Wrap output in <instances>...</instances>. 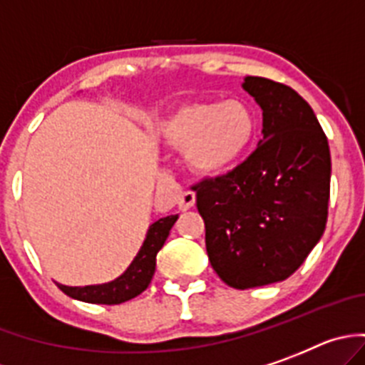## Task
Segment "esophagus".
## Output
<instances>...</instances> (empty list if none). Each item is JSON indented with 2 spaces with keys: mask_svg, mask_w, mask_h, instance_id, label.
Here are the masks:
<instances>
[{
  "mask_svg": "<svg viewBox=\"0 0 365 365\" xmlns=\"http://www.w3.org/2000/svg\"><path fill=\"white\" fill-rule=\"evenodd\" d=\"M195 203H196V195L192 192V190H183L182 195H180L178 207L182 209V211H189L190 207L195 205Z\"/></svg>",
  "mask_w": 365,
  "mask_h": 365,
  "instance_id": "34e87169",
  "label": "esophagus"
}]
</instances>
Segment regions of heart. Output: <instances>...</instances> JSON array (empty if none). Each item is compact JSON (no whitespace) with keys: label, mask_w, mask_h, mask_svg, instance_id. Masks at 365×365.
<instances>
[{"label":"heart","mask_w":365,"mask_h":365,"mask_svg":"<svg viewBox=\"0 0 365 365\" xmlns=\"http://www.w3.org/2000/svg\"><path fill=\"white\" fill-rule=\"evenodd\" d=\"M258 130L255 110L242 100L196 101L167 118L163 140L185 153L187 165L202 176L227 173L244 158Z\"/></svg>","instance_id":"1"}]
</instances>
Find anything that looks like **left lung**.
<instances>
[{
	"instance_id": "left-lung-1",
	"label": "left lung",
	"mask_w": 365,
	"mask_h": 365,
	"mask_svg": "<svg viewBox=\"0 0 365 365\" xmlns=\"http://www.w3.org/2000/svg\"><path fill=\"white\" fill-rule=\"evenodd\" d=\"M264 140L244 162L196 183L212 269L227 285L251 289L289 278L324 235L331 154L311 105L287 85L247 76Z\"/></svg>"
}]
</instances>
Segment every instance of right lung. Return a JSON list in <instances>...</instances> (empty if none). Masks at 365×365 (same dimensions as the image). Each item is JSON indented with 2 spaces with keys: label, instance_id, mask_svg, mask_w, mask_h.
I'll return each mask as SVG.
<instances>
[{
  "label": "right lung",
  "instance_id": "right-lung-1",
  "mask_svg": "<svg viewBox=\"0 0 365 365\" xmlns=\"http://www.w3.org/2000/svg\"><path fill=\"white\" fill-rule=\"evenodd\" d=\"M178 220V215L160 218L154 222L147 231V238L143 242L142 249L133 260L123 274L114 282L103 285H85V287H68V285H60L67 297L76 298V300L88 302V304H103V305H116L121 302H127L130 298L138 297L149 287L153 280L154 269H156V255L165 244L169 236L170 227Z\"/></svg>",
  "mask_w": 365,
  "mask_h": 365
}]
</instances>
